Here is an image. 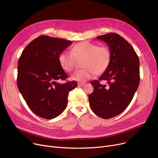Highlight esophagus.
Listing matches in <instances>:
<instances>
[{
  "label": "esophagus",
  "instance_id": "esophagus-1",
  "mask_svg": "<svg viewBox=\"0 0 158 158\" xmlns=\"http://www.w3.org/2000/svg\"><path fill=\"white\" fill-rule=\"evenodd\" d=\"M85 85V82H79V83H78L79 86H84Z\"/></svg>",
  "mask_w": 158,
  "mask_h": 158
}]
</instances>
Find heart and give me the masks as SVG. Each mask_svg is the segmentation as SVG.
I'll return each instance as SVG.
<instances>
[{
  "label": "heart",
  "mask_w": 158,
  "mask_h": 158,
  "mask_svg": "<svg viewBox=\"0 0 158 158\" xmlns=\"http://www.w3.org/2000/svg\"><path fill=\"white\" fill-rule=\"evenodd\" d=\"M81 60L83 69L75 72L72 79L83 82L107 69L111 60V51L106 46L99 47L97 44L85 41L73 45L70 52L64 51L59 56L60 64L67 72L74 69L76 60Z\"/></svg>",
  "instance_id": "heart-1"
}]
</instances>
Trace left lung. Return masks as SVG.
<instances>
[{"mask_svg":"<svg viewBox=\"0 0 158 158\" xmlns=\"http://www.w3.org/2000/svg\"><path fill=\"white\" fill-rule=\"evenodd\" d=\"M97 38L109 46L111 60L98 80L91 82L94 92L88 100L95 114L108 119L122 113L133 98L139 83V61L133 47L119 35L111 32ZM100 80H107L109 86L100 84Z\"/></svg>","mask_w":158,"mask_h":158,"instance_id":"1","label":"left lung"}]
</instances>
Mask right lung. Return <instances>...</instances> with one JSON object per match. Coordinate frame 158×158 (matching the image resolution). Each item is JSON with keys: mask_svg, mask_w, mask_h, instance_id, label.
I'll return each mask as SVG.
<instances>
[{"mask_svg": "<svg viewBox=\"0 0 158 158\" xmlns=\"http://www.w3.org/2000/svg\"><path fill=\"white\" fill-rule=\"evenodd\" d=\"M72 41L40 36L24 48L18 63L17 86L31 110L52 119L67 106L69 94L77 87L75 81L60 83L69 77L59 63V56Z\"/></svg>", "mask_w": 158, "mask_h": 158, "instance_id": "add662e5", "label": "right lung"}]
</instances>
